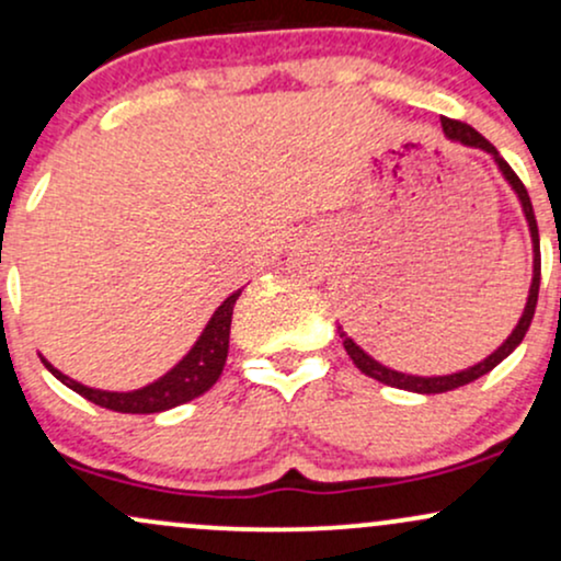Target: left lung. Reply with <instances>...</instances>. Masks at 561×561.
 <instances>
[{"mask_svg": "<svg viewBox=\"0 0 561 561\" xmlns=\"http://www.w3.org/2000/svg\"><path fill=\"white\" fill-rule=\"evenodd\" d=\"M443 134H446L448 139L454 141H461V145L467 147H480V150L491 152L495 163H499L501 173H504V179L508 184H512V190L517 192L519 203H523V210H525V218H527V227H530V237H533V282H530V295H527V306L523 311V317H519V324L514 327L512 334L504 340V345L499 347V351H493L491 356L485 358V362L469 366L465 371H456V375H446V377H414V375H403V371H396V369H388V366H382L375 358L369 356V353H364L362 347L353 343L351 337L343 332V327H337L340 337H343V345L347 351V356L353 358V364L358 366V369L364 371L366 377L377 379V382L382 385H390V388H398V390H409V392H424V396H433V392H448V390H456L461 388V385H469L474 382V379L488 375V371L495 369L508 353L514 351L519 343H523V337L530 330V321H533V313H536V306H538V287H540V240H538V224H536V214H533V203H530V195H527L525 184L519 182L517 173L512 171V165L506 163L504 158L499 156V150L482 137L480 131H474L472 126L461 124V121H454V118H443Z\"/></svg>", "mask_w": 561, "mask_h": 561, "instance_id": "1", "label": "left lung"}]
</instances>
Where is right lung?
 Masks as SVG:
<instances>
[{"label": "right lung", "mask_w": 561, "mask_h": 561, "mask_svg": "<svg viewBox=\"0 0 561 561\" xmlns=\"http://www.w3.org/2000/svg\"><path fill=\"white\" fill-rule=\"evenodd\" d=\"M240 293L242 289L231 293L229 298L216 308L208 327H205L199 340L192 345V351L186 353L182 362L173 366L169 375L156 379V382L147 385V388L131 392L94 390L66 377L62 371H57L47 358H42V364L47 366L62 385H68L70 390H76L79 396L87 398V401L102 405V409L121 411V414H158V411L173 409V405H182L186 401H192V398L203 396V392L214 388L216 379L221 377L229 353L231 313H234V302L240 298Z\"/></svg>", "instance_id": "obj_1"}]
</instances>
